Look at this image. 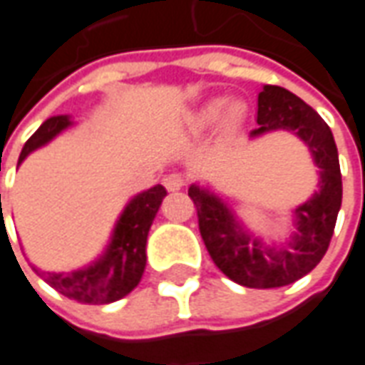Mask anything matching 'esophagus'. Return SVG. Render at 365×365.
Returning a JSON list of instances; mask_svg holds the SVG:
<instances>
[{
	"label": "esophagus",
	"mask_w": 365,
	"mask_h": 365,
	"mask_svg": "<svg viewBox=\"0 0 365 365\" xmlns=\"http://www.w3.org/2000/svg\"><path fill=\"white\" fill-rule=\"evenodd\" d=\"M164 185L168 191H178L185 185V178L182 174H170L164 178Z\"/></svg>",
	"instance_id": "esophagus-1"
}]
</instances>
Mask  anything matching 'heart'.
Returning <instances> with one entry per match:
<instances>
[{
    "label": "heart",
    "mask_w": 365,
    "mask_h": 365,
    "mask_svg": "<svg viewBox=\"0 0 365 365\" xmlns=\"http://www.w3.org/2000/svg\"><path fill=\"white\" fill-rule=\"evenodd\" d=\"M222 107H225V99H211L205 105H201L197 111L191 115V127L195 130H207L209 127H213L217 119L221 117ZM242 119H245V103L240 101L229 103L227 111L222 115V127L232 130L242 123Z\"/></svg>",
    "instance_id": "b5f03b06"
}]
</instances>
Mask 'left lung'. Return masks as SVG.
Listing matches in <instances>:
<instances>
[{
  "mask_svg": "<svg viewBox=\"0 0 365 365\" xmlns=\"http://www.w3.org/2000/svg\"><path fill=\"white\" fill-rule=\"evenodd\" d=\"M289 130L309 146L319 166V191L295 209L297 230L287 245L268 246L246 232L221 199L191 185L187 195L197 209L199 232L215 266L232 282L254 289L297 282L322 260L342 203L338 150L329 125L313 107L279 86H264L258 96V128L250 136Z\"/></svg>",
  "mask_w": 365,
  "mask_h": 365,
  "instance_id": "left-lung-1",
  "label": "left lung"
}]
</instances>
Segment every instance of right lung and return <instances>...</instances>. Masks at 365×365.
<instances>
[{
    "label": "right lung",
    "instance_id": "add662e5",
    "mask_svg": "<svg viewBox=\"0 0 365 365\" xmlns=\"http://www.w3.org/2000/svg\"><path fill=\"white\" fill-rule=\"evenodd\" d=\"M72 125L66 115L51 117L36 128L21 150L19 164L29 154L51 143L54 136ZM166 190L154 185L150 190L138 193L119 217L113 230L111 242L105 254L91 266L72 274H48L33 268L51 287L60 291L68 299H74L83 305H105L119 301L135 289L146 266V238L148 230L158 213ZM1 207V193H0Z\"/></svg>",
    "mask_w": 365,
    "mask_h": 365
}]
</instances>
